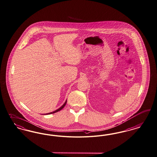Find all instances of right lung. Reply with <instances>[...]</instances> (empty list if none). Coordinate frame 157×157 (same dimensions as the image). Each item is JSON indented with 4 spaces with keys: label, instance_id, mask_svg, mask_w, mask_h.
Here are the masks:
<instances>
[{
    "label": "right lung",
    "instance_id": "obj_1",
    "mask_svg": "<svg viewBox=\"0 0 157 157\" xmlns=\"http://www.w3.org/2000/svg\"><path fill=\"white\" fill-rule=\"evenodd\" d=\"M66 103H67V100L65 101V103L60 107V108H59V109H57V110H56V111H53V112H52V113H48V114H46V115H48V114H54V113H57V112H58V111H60L61 109H62L63 108H64V106H65V105H66Z\"/></svg>",
    "mask_w": 157,
    "mask_h": 157
}]
</instances>
